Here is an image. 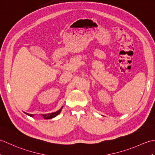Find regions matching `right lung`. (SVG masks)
I'll list each match as a JSON object with an SVG mask.
<instances>
[{"mask_svg":"<svg viewBox=\"0 0 155 155\" xmlns=\"http://www.w3.org/2000/svg\"><path fill=\"white\" fill-rule=\"evenodd\" d=\"M62 107H61V108L60 110H58L57 111L54 112V113H48V114H42V116L43 117V118H45V119H50V118H54L56 116H57V115L61 113V110H62ZM26 114L28 115V116L30 117H34L33 114H28V113H25Z\"/></svg>","mask_w":155,"mask_h":155,"instance_id":"1","label":"right lung"}]
</instances>
